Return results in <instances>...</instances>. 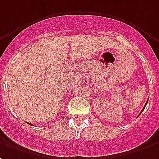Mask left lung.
I'll use <instances>...</instances> for the list:
<instances>
[{
  "label": "left lung",
  "instance_id": "obj_1",
  "mask_svg": "<svg viewBox=\"0 0 159 159\" xmlns=\"http://www.w3.org/2000/svg\"><path fill=\"white\" fill-rule=\"evenodd\" d=\"M148 99H149V97H148ZM147 102H148V100H147V102H146V103H145V106H144V107H143V109H142V110H141V112H140V114H141V113H142V111H144V109H145V106H146V104H147Z\"/></svg>",
  "mask_w": 159,
  "mask_h": 159
}]
</instances>
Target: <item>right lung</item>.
Here are the masks:
<instances>
[{"label": "right lung", "instance_id": "right-lung-1", "mask_svg": "<svg viewBox=\"0 0 159 159\" xmlns=\"http://www.w3.org/2000/svg\"><path fill=\"white\" fill-rule=\"evenodd\" d=\"M30 125H32V124H31V123H30Z\"/></svg>", "mask_w": 159, "mask_h": 159}]
</instances>
